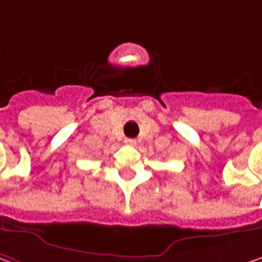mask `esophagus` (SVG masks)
Returning a JSON list of instances; mask_svg holds the SVG:
<instances>
[{"instance_id": "34e87169", "label": "esophagus", "mask_w": 262, "mask_h": 262, "mask_svg": "<svg viewBox=\"0 0 262 262\" xmlns=\"http://www.w3.org/2000/svg\"><path fill=\"white\" fill-rule=\"evenodd\" d=\"M124 143H126V145H132V146H135V145H136V139H126Z\"/></svg>"}]
</instances>
